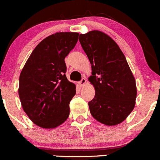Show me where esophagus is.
I'll return each instance as SVG.
<instances>
[{
  "instance_id": "esophagus-1",
  "label": "esophagus",
  "mask_w": 160,
  "mask_h": 160,
  "mask_svg": "<svg viewBox=\"0 0 160 160\" xmlns=\"http://www.w3.org/2000/svg\"><path fill=\"white\" fill-rule=\"evenodd\" d=\"M86 82H87V80H86L85 78H82L81 80L80 81V86H83L84 84L86 83Z\"/></svg>"
}]
</instances>
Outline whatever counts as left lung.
Wrapping results in <instances>:
<instances>
[{"mask_svg":"<svg viewBox=\"0 0 160 160\" xmlns=\"http://www.w3.org/2000/svg\"><path fill=\"white\" fill-rule=\"evenodd\" d=\"M79 41L92 65L89 80L96 93L88 103L91 115L106 125L120 124L133 111L137 97L136 82L125 56L102 32L80 34Z\"/></svg>","mask_w":160,"mask_h":160,"instance_id":"left-lung-1","label":"left lung"}]
</instances>
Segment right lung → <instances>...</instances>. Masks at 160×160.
Returning a JSON list of instances; mask_svg holds the SVG:
<instances>
[{
    "instance_id": "obj_1",
    "label": "right lung",
    "mask_w": 160,
    "mask_h": 160,
    "mask_svg": "<svg viewBox=\"0 0 160 160\" xmlns=\"http://www.w3.org/2000/svg\"><path fill=\"white\" fill-rule=\"evenodd\" d=\"M77 32H57L44 38L28 58L20 76L19 96L28 117L43 128L68 119L76 86L67 78L64 58L78 41Z\"/></svg>"
}]
</instances>
